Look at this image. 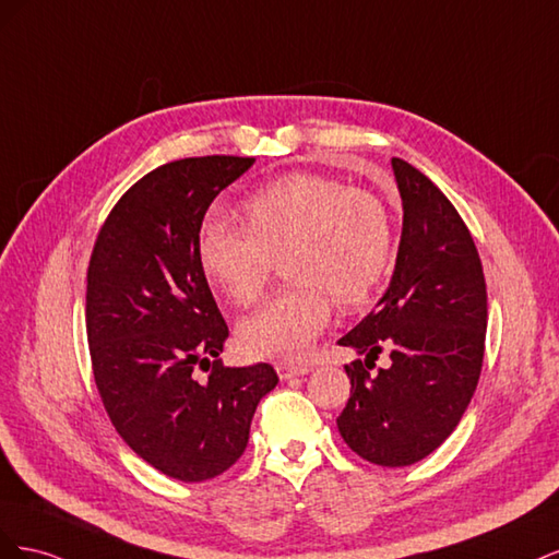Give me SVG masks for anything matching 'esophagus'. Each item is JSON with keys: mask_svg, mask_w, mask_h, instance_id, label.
I'll use <instances>...</instances> for the list:
<instances>
[{"mask_svg": "<svg viewBox=\"0 0 559 559\" xmlns=\"http://www.w3.org/2000/svg\"><path fill=\"white\" fill-rule=\"evenodd\" d=\"M308 373H310L308 364H277V376L282 380H292V378H300Z\"/></svg>", "mask_w": 559, "mask_h": 559, "instance_id": "34e87169", "label": "esophagus"}]
</instances>
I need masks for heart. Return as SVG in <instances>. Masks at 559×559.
<instances>
[{"mask_svg":"<svg viewBox=\"0 0 559 559\" xmlns=\"http://www.w3.org/2000/svg\"><path fill=\"white\" fill-rule=\"evenodd\" d=\"M242 224H210L198 240L205 277L238 306L257 300L273 261L292 284L240 324L242 349L261 359H300L326 329L333 298L359 308L394 267V228L384 202L345 181L294 173L242 205Z\"/></svg>","mask_w":559,"mask_h":559,"instance_id":"b5f03b06","label":"heart"}]
</instances>
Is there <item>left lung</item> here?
Returning <instances> with one entry per match:
<instances>
[{
	"label": "left lung",
	"instance_id": "obj_1",
	"mask_svg": "<svg viewBox=\"0 0 559 559\" xmlns=\"http://www.w3.org/2000/svg\"><path fill=\"white\" fill-rule=\"evenodd\" d=\"M392 167L403 200L396 267L378 308L337 341L366 354L345 366L352 392L337 429L364 460L411 466L454 431L476 392L487 292L460 212L411 163ZM384 348L393 366L373 371Z\"/></svg>",
	"mask_w": 559,
	"mask_h": 559
}]
</instances>
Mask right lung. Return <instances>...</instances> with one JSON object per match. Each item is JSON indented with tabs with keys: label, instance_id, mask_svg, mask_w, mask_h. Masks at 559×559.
<instances>
[{
	"label": "right lung",
	"instance_id": "right-lung-1",
	"mask_svg": "<svg viewBox=\"0 0 559 559\" xmlns=\"http://www.w3.org/2000/svg\"><path fill=\"white\" fill-rule=\"evenodd\" d=\"M253 160L202 156L156 167L116 202L91 253L86 333L99 399L118 436L183 483L210 480L240 460L253 411L277 384L270 364L216 361L228 326L198 259L207 207ZM198 367L211 376L198 379Z\"/></svg>",
	"mask_w": 559,
	"mask_h": 559
}]
</instances>
